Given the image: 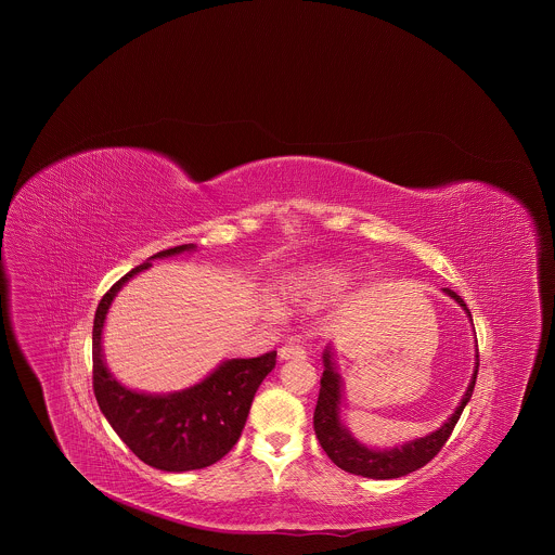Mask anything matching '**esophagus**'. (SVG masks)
Wrapping results in <instances>:
<instances>
[{
  "label": "esophagus",
  "mask_w": 555,
  "mask_h": 555,
  "mask_svg": "<svg viewBox=\"0 0 555 555\" xmlns=\"http://www.w3.org/2000/svg\"><path fill=\"white\" fill-rule=\"evenodd\" d=\"M306 348L299 344H288L280 348V361H288V359H306Z\"/></svg>",
  "instance_id": "1"
}]
</instances>
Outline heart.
Masks as SVG:
<instances>
[{
	"mask_svg": "<svg viewBox=\"0 0 555 555\" xmlns=\"http://www.w3.org/2000/svg\"><path fill=\"white\" fill-rule=\"evenodd\" d=\"M324 275L320 273H295L282 284V297L293 304H304L318 295L322 288Z\"/></svg>",
	"mask_w": 555,
	"mask_h": 555,
	"instance_id": "obj_1",
	"label": "heart"
}]
</instances>
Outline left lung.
I'll list each match as a JSON object with an SVG mask.
<instances>
[{
  "label": "left lung",
  "mask_w": 555,
  "mask_h": 555,
  "mask_svg": "<svg viewBox=\"0 0 555 555\" xmlns=\"http://www.w3.org/2000/svg\"><path fill=\"white\" fill-rule=\"evenodd\" d=\"M444 293L449 297H453L473 320L470 310L466 308L464 299L457 293H453L449 288H444ZM322 359H324V372L320 378V393H318L317 410H314V431H317L318 442L337 468H341L350 475L380 478V480L410 475V473L423 468L427 462H431L440 453V449L447 444L449 436L453 434L466 403L473 397L476 374H478V348H476L475 374L466 389V396L457 405V410L453 412V416L440 429H436L434 434H429L425 438H416V440L405 442L403 447H396L391 451H376V449H367L365 444L354 440L350 436V431L344 427V423L339 418L341 380H339V374L335 372L328 350H324Z\"/></svg>",
  "instance_id": "1"
}]
</instances>
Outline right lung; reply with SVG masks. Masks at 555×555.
Returning <instances> with one entry per match:
<instances>
[{
	"label": "right lung",
	"instance_id": "right-lung-1",
	"mask_svg": "<svg viewBox=\"0 0 555 555\" xmlns=\"http://www.w3.org/2000/svg\"><path fill=\"white\" fill-rule=\"evenodd\" d=\"M196 249L194 243L162 249L134 267L100 299L93 318V393L98 405L130 451L152 468L188 473L216 464L235 444L245 427L251 399L275 367L278 352L256 359L224 361L203 383L168 393L147 396L119 385L104 365L102 328L119 288L152 267L154 258H168Z\"/></svg>",
	"mask_w": 555,
	"mask_h": 555
}]
</instances>
